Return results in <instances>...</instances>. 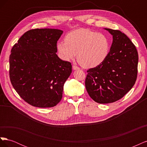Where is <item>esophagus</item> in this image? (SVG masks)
I'll return each instance as SVG.
<instances>
[{
	"instance_id": "esophagus-1",
	"label": "esophagus",
	"mask_w": 147,
	"mask_h": 147,
	"mask_svg": "<svg viewBox=\"0 0 147 147\" xmlns=\"http://www.w3.org/2000/svg\"><path fill=\"white\" fill-rule=\"evenodd\" d=\"M72 69L74 70H79L80 69V68L78 67H77L76 65H74L72 66Z\"/></svg>"
}]
</instances>
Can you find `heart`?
<instances>
[{
	"mask_svg": "<svg viewBox=\"0 0 147 147\" xmlns=\"http://www.w3.org/2000/svg\"><path fill=\"white\" fill-rule=\"evenodd\" d=\"M57 50L64 61L72 59L77 54V60L82 66L93 67L101 64L107 57L110 42L103 34L80 29L67 35L65 42L57 44Z\"/></svg>",
	"mask_w": 147,
	"mask_h": 147,
	"instance_id": "b5f03b06",
	"label": "heart"
}]
</instances>
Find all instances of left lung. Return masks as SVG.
Instances as JSON below:
<instances>
[{"mask_svg": "<svg viewBox=\"0 0 147 147\" xmlns=\"http://www.w3.org/2000/svg\"><path fill=\"white\" fill-rule=\"evenodd\" d=\"M112 35L107 57L87 70L85 86L88 94L99 104L112 103L129 91L137 76L138 53L126 35L118 30L105 28Z\"/></svg>", "mask_w": 147, "mask_h": 147, "instance_id": "obj_1", "label": "left lung"}]
</instances>
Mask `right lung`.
I'll use <instances>...</instances> for the list:
<instances>
[{"mask_svg": "<svg viewBox=\"0 0 147 147\" xmlns=\"http://www.w3.org/2000/svg\"><path fill=\"white\" fill-rule=\"evenodd\" d=\"M63 31L35 29L27 31L13 47L10 78L18 94L40 108L56 106L63 97L64 84L72 73L70 62L56 55L57 42Z\"/></svg>", "mask_w": 147, "mask_h": 147, "instance_id": "obj_1", "label": "right lung"}]
</instances>
